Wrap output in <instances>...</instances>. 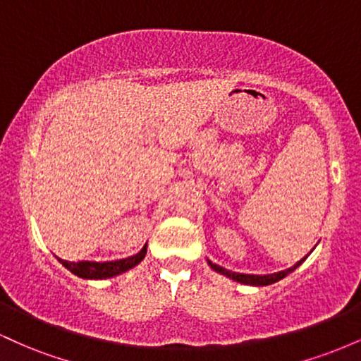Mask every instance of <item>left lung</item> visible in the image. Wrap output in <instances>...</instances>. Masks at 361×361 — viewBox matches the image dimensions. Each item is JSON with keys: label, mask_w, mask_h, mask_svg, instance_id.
Instances as JSON below:
<instances>
[{"label": "left lung", "mask_w": 361, "mask_h": 361, "mask_svg": "<svg viewBox=\"0 0 361 361\" xmlns=\"http://www.w3.org/2000/svg\"><path fill=\"white\" fill-rule=\"evenodd\" d=\"M305 258H307V256H305ZM305 258H302L300 261H297V263L293 264L292 268H288V270H283V271H279V273H271V275H246V273H234V271H231V270H226V268L219 267V264L212 263V261H209V264H210V268H212V270H215L217 273H221V275L229 276V279L239 281V283L255 285V287H263V285H271V283H275V281L285 279V276H287L288 273H292L297 267H300V264L305 261Z\"/></svg>", "instance_id": "left-lung-1"}]
</instances>
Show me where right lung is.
I'll return each instance as SVG.
<instances>
[{
    "instance_id": "add662e5",
    "label": "right lung",
    "mask_w": 361,
    "mask_h": 361,
    "mask_svg": "<svg viewBox=\"0 0 361 361\" xmlns=\"http://www.w3.org/2000/svg\"><path fill=\"white\" fill-rule=\"evenodd\" d=\"M147 252V244H144V247L137 255L128 256L126 259H117V261H105V263H97V261H66L61 259L62 264L68 268L69 271H73L74 275L81 276V279H90V280H102V279H110V276L120 275V273H126L130 268H134L135 264H139L144 259Z\"/></svg>"
}]
</instances>
